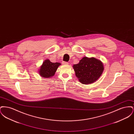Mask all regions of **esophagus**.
Instances as JSON below:
<instances>
[{"instance_id": "1", "label": "esophagus", "mask_w": 134, "mask_h": 134, "mask_svg": "<svg viewBox=\"0 0 134 134\" xmlns=\"http://www.w3.org/2000/svg\"><path fill=\"white\" fill-rule=\"evenodd\" d=\"M62 63H63V64H64V65H67V64H68V63L67 62H65V61H63Z\"/></svg>"}]
</instances>
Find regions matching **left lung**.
I'll return each mask as SVG.
<instances>
[{"label": "left lung", "instance_id": "left-lung-1", "mask_svg": "<svg viewBox=\"0 0 134 134\" xmlns=\"http://www.w3.org/2000/svg\"><path fill=\"white\" fill-rule=\"evenodd\" d=\"M75 75L82 84H91L97 80L102 74V62L94 58L83 57L78 64L73 66Z\"/></svg>", "mask_w": 134, "mask_h": 134}]
</instances>
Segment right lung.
<instances>
[{"mask_svg":"<svg viewBox=\"0 0 134 134\" xmlns=\"http://www.w3.org/2000/svg\"><path fill=\"white\" fill-rule=\"evenodd\" d=\"M60 63H52L49 60H46L43 62L39 71L40 74L45 78H49L54 76Z\"/></svg>","mask_w":134,"mask_h":134,"instance_id":"obj_1","label":"right lung"}]
</instances>
